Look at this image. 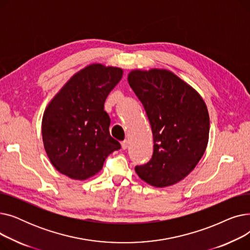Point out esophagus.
<instances>
[{
  "instance_id": "esophagus-1",
  "label": "esophagus",
  "mask_w": 250,
  "mask_h": 250,
  "mask_svg": "<svg viewBox=\"0 0 250 250\" xmlns=\"http://www.w3.org/2000/svg\"><path fill=\"white\" fill-rule=\"evenodd\" d=\"M127 147H128V141H127V140L123 141V142H122V148H123L124 150H125Z\"/></svg>"
}]
</instances>
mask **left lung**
Returning a JSON list of instances; mask_svg holds the SVG:
<instances>
[{
  "mask_svg": "<svg viewBox=\"0 0 250 250\" xmlns=\"http://www.w3.org/2000/svg\"><path fill=\"white\" fill-rule=\"evenodd\" d=\"M127 81L144 105L154 139L151 160L136 166V172L156 188L175 185L192 171L206 151L207 105L198 91L168 70H134Z\"/></svg>",
  "mask_w": 250,
  "mask_h": 250,
  "instance_id": "obj_1",
  "label": "left lung"
}]
</instances>
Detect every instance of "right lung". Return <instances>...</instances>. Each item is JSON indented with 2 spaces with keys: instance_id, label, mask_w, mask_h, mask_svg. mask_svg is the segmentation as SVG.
<instances>
[{
  "instance_id": "add662e5",
  "label": "right lung",
  "mask_w": 250,
  "mask_h": 250,
  "mask_svg": "<svg viewBox=\"0 0 250 250\" xmlns=\"http://www.w3.org/2000/svg\"><path fill=\"white\" fill-rule=\"evenodd\" d=\"M117 67L92 63L76 73L46 106L42 124L49 161L62 174L85 180L97 174L107 156L121 149L109 134L104 102L122 80Z\"/></svg>"
}]
</instances>
